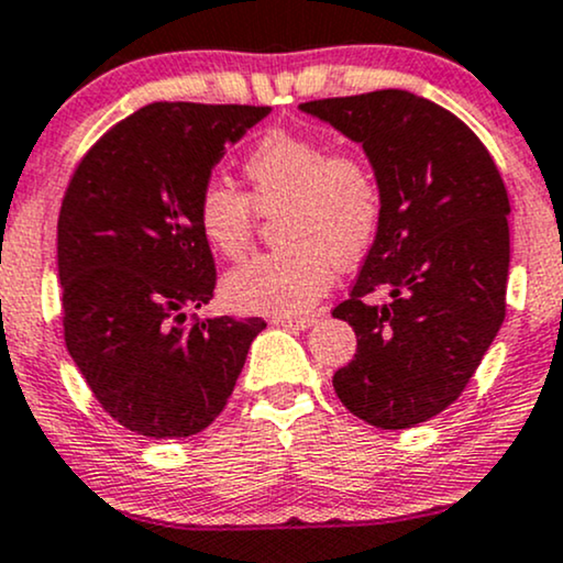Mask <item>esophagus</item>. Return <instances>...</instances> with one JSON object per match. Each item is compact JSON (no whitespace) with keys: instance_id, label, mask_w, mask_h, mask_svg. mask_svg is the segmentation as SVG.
<instances>
[{"instance_id":"34e87169","label":"esophagus","mask_w":563,"mask_h":563,"mask_svg":"<svg viewBox=\"0 0 563 563\" xmlns=\"http://www.w3.org/2000/svg\"><path fill=\"white\" fill-rule=\"evenodd\" d=\"M311 322H314V314H301V317H273V324H277V328H288V330H307Z\"/></svg>"}]
</instances>
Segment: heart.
<instances>
[{
  "instance_id": "heart-1",
  "label": "heart",
  "mask_w": 563,
  "mask_h": 563,
  "mask_svg": "<svg viewBox=\"0 0 563 563\" xmlns=\"http://www.w3.org/2000/svg\"><path fill=\"white\" fill-rule=\"evenodd\" d=\"M252 191L207 180L196 196L205 239L228 260H241L254 239L256 207L277 214V241L225 280L235 309L275 317L303 314L333 283V269L362 260L383 222V186L367 152L330 146L301 131H267L243 157Z\"/></svg>"
}]
</instances>
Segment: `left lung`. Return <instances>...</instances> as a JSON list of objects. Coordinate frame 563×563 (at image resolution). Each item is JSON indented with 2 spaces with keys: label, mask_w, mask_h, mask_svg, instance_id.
<instances>
[{
  "label": "left lung",
  "mask_w": 563,
  "mask_h": 563,
  "mask_svg": "<svg viewBox=\"0 0 563 563\" xmlns=\"http://www.w3.org/2000/svg\"><path fill=\"white\" fill-rule=\"evenodd\" d=\"M301 110L358 141L383 186L380 230L333 309L356 333L333 388L375 428H415L462 396L504 322L509 194L483 141L435 101L385 88Z\"/></svg>",
  "instance_id": "8db88e82"
}]
</instances>
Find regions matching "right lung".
<instances>
[{"instance_id":"obj_1","label":"right lung","mask_w":563,"mask_h":563,"mask_svg":"<svg viewBox=\"0 0 563 563\" xmlns=\"http://www.w3.org/2000/svg\"><path fill=\"white\" fill-rule=\"evenodd\" d=\"M269 107L154 101L112 125L73 173L57 220L63 328L93 398L146 438L214 422L262 317L188 322L214 299L196 196L225 144Z\"/></svg>"}]
</instances>
